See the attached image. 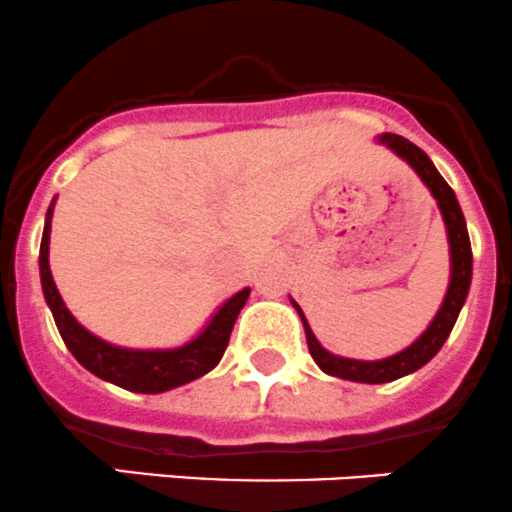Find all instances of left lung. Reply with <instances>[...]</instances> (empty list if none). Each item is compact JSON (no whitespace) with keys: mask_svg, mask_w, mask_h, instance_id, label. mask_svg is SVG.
Returning <instances> with one entry per match:
<instances>
[{"mask_svg":"<svg viewBox=\"0 0 512 512\" xmlns=\"http://www.w3.org/2000/svg\"><path fill=\"white\" fill-rule=\"evenodd\" d=\"M378 141H383V144L391 146L398 156H403V159L418 171V176H421L423 184L428 186L430 194L438 199L440 214H443L445 229H448L453 273H450V286H448V293H445L443 306H440L438 316L433 318L428 331L423 333L411 348L386 358V361H351V358H338L333 356V353L323 351L321 343L316 341V336H313L311 328H308L306 316H303L301 308L296 306L298 313H301L303 328H306L308 351H311L313 361L318 363V368L326 371L328 376H338V378H346V381H358V383H388L418 371L421 366H426L430 358L440 351V346H443L445 338L450 336V331H453L455 318H458L460 308H463L465 303V296H468L470 273H473V251H470V239H468V229H465L463 211H460L453 189L445 184V179L438 174V169H435L433 161L428 159L426 151H421L416 144H411V141L403 139V136L398 134H383Z\"/></svg>","mask_w":512,"mask_h":512,"instance_id":"left-lung-1","label":"left lung"}]
</instances>
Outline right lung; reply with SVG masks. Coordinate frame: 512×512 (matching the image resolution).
<instances>
[{
    "label": "right lung",
    "instance_id": "right-lung-1",
    "mask_svg": "<svg viewBox=\"0 0 512 512\" xmlns=\"http://www.w3.org/2000/svg\"><path fill=\"white\" fill-rule=\"evenodd\" d=\"M54 206V204H52ZM52 206L47 211V224H44L42 249H39V271H42V288L47 298L52 316L57 321L59 333L64 343L72 351V356L91 371L94 376L114 383V386L126 388L134 393H164L169 388L184 386V383L196 381L204 373H209L224 356L229 346L231 328L249 298V288L236 293L234 298L221 306L214 321L209 323L199 338H194L186 346L174 348V351H126L116 348L101 338L91 336L86 328L74 321L72 313L64 306L62 296L57 291L52 271H49V224H52Z\"/></svg>",
    "mask_w": 512,
    "mask_h": 512
}]
</instances>
